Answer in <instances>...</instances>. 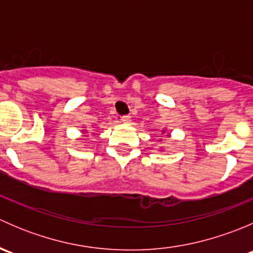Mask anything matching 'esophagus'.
<instances>
[{
	"instance_id": "obj_1",
	"label": "esophagus",
	"mask_w": 253,
	"mask_h": 253,
	"mask_svg": "<svg viewBox=\"0 0 253 253\" xmlns=\"http://www.w3.org/2000/svg\"><path fill=\"white\" fill-rule=\"evenodd\" d=\"M121 121L124 122V124H128V122L131 121V116H128V115H125V116L121 117Z\"/></svg>"
}]
</instances>
